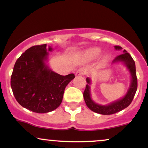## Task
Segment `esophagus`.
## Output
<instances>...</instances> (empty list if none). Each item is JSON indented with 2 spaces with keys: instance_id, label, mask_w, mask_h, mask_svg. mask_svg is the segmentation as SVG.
Wrapping results in <instances>:
<instances>
[{
  "instance_id": "obj_1",
  "label": "esophagus",
  "mask_w": 148,
  "mask_h": 148,
  "mask_svg": "<svg viewBox=\"0 0 148 148\" xmlns=\"http://www.w3.org/2000/svg\"><path fill=\"white\" fill-rule=\"evenodd\" d=\"M86 69L85 68H80L78 69L77 71H76V76H81V75H84L85 74H86Z\"/></svg>"
}]
</instances>
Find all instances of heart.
Instances as JSON below:
<instances>
[{"label":"heart","mask_w":148,"mask_h":148,"mask_svg":"<svg viewBox=\"0 0 148 148\" xmlns=\"http://www.w3.org/2000/svg\"><path fill=\"white\" fill-rule=\"evenodd\" d=\"M101 49L99 48H92L86 51V56L89 58H95L99 55Z\"/></svg>","instance_id":"1"}]
</instances>
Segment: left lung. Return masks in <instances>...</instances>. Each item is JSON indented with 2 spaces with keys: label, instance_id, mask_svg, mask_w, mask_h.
I'll list each match as a JSON object with an SVG mask.
<instances>
[{
  "label": "left lung",
  "instance_id": "left-lung-1",
  "mask_svg": "<svg viewBox=\"0 0 148 148\" xmlns=\"http://www.w3.org/2000/svg\"><path fill=\"white\" fill-rule=\"evenodd\" d=\"M115 49L116 50H120L122 49V47L120 46H115ZM123 62L126 65L127 69L130 71L131 76H132L131 85L127 94L122 99L113 101L108 105L101 106V105L97 104L91 99L90 90V88L89 86L90 84V79L89 78H87L86 81H87L88 84L86 85V89L84 92V97L86 105L91 111L95 112L97 113H99V114L111 115L125 109L127 106H130V103H132L136 94V92L137 86H138L135 62L130 54L127 53L126 50L123 51V53L115 57L112 62L114 63V62Z\"/></svg>",
  "mask_w": 148,
  "mask_h": 148
}]
</instances>
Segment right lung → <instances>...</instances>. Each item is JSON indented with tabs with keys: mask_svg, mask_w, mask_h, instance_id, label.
<instances>
[{
	"mask_svg": "<svg viewBox=\"0 0 148 148\" xmlns=\"http://www.w3.org/2000/svg\"><path fill=\"white\" fill-rule=\"evenodd\" d=\"M47 45L27 49L15 62L11 76V88L18 103L37 113H49L62 102L64 89L75 77L53 72L45 63L49 51Z\"/></svg>",
	"mask_w": 148,
	"mask_h": 148,
	"instance_id": "obj_1",
	"label": "right lung"
}]
</instances>
